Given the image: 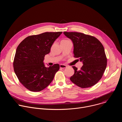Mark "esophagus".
I'll return each mask as SVG.
<instances>
[{"instance_id": "34e87169", "label": "esophagus", "mask_w": 122, "mask_h": 122, "mask_svg": "<svg viewBox=\"0 0 122 122\" xmlns=\"http://www.w3.org/2000/svg\"><path fill=\"white\" fill-rule=\"evenodd\" d=\"M66 67V65H63V64H61L60 65V68H65Z\"/></svg>"}]
</instances>
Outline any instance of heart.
Segmentation results:
<instances>
[{
    "label": "heart",
    "instance_id": "heart-1",
    "mask_svg": "<svg viewBox=\"0 0 122 122\" xmlns=\"http://www.w3.org/2000/svg\"><path fill=\"white\" fill-rule=\"evenodd\" d=\"M68 41V40H62V41Z\"/></svg>",
    "mask_w": 122,
    "mask_h": 122
}]
</instances>
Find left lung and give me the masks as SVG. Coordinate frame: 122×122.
I'll use <instances>...</instances> for the list:
<instances>
[{
	"mask_svg": "<svg viewBox=\"0 0 122 122\" xmlns=\"http://www.w3.org/2000/svg\"><path fill=\"white\" fill-rule=\"evenodd\" d=\"M74 46V57L78 58L83 65L80 70L73 66L74 74L71 81L82 88L96 84L105 71L107 59L104 47L96 38L82 33L64 32Z\"/></svg>",
	"mask_w": 122,
	"mask_h": 122,
	"instance_id": "8db88e82",
	"label": "left lung"
}]
</instances>
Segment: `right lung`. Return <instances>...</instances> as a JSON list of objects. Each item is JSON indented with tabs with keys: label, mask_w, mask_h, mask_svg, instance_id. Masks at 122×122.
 Returning a JSON list of instances; mask_svg holds the SVG:
<instances>
[{
	"label": "right lung",
	"mask_w": 122,
	"mask_h": 122,
	"mask_svg": "<svg viewBox=\"0 0 122 122\" xmlns=\"http://www.w3.org/2000/svg\"><path fill=\"white\" fill-rule=\"evenodd\" d=\"M62 32H45L29 36L17 47L13 63L19 81L32 92H40L51 83L58 71V64L46 67L43 60L46 55Z\"/></svg>",
	"instance_id": "1"
}]
</instances>
